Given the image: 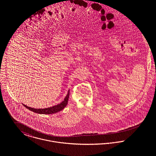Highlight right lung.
Returning <instances> with one entry per match:
<instances>
[{"label": "right lung", "mask_w": 156, "mask_h": 156, "mask_svg": "<svg viewBox=\"0 0 156 156\" xmlns=\"http://www.w3.org/2000/svg\"><path fill=\"white\" fill-rule=\"evenodd\" d=\"M69 91L68 90V94H67V96L66 97V98H64V101H62L60 104H58V105L50 107V108H45V109H35V108H30L29 106H27L26 105H24L23 104V105L27 109H29L30 111L35 112L37 113H39V114H53L55 113H57L58 112L62 111V109H64L68 104V98H69Z\"/></svg>", "instance_id": "add662e5"}]
</instances>
